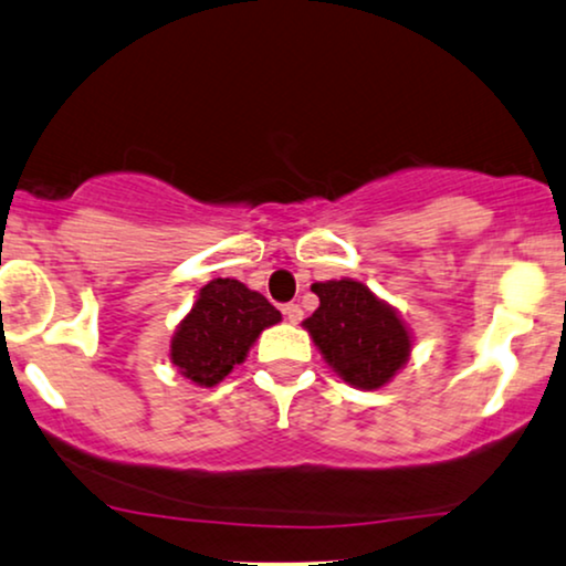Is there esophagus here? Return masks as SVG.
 <instances>
[{"label": "esophagus", "instance_id": "34e87169", "mask_svg": "<svg viewBox=\"0 0 566 566\" xmlns=\"http://www.w3.org/2000/svg\"><path fill=\"white\" fill-rule=\"evenodd\" d=\"M282 313L290 324H300V321H303V307H300L297 303H287L282 307Z\"/></svg>", "mask_w": 566, "mask_h": 566}]
</instances>
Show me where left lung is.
<instances>
[{
    "instance_id": "1",
    "label": "left lung",
    "mask_w": 566,
    "mask_h": 566,
    "mask_svg": "<svg viewBox=\"0 0 566 566\" xmlns=\"http://www.w3.org/2000/svg\"><path fill=\"white\" fill-rule=\"evenodd\" d=\"M311 290L318 307L303 328L342 381L374 391L407 366L412 332L395 305L349 276L316 282Z\"/></svg>"
}]
</instances>
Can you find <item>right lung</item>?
<instances>
[{
    "instance_id": "add662e5",
    "label": "right lung",
    "mask_w": 566,
    "mask_h": 566,
    "mask_svg": "<svg viewBox=\"0 0 566 566\" xmlns=\"http://www.w3.org/2000/svg\"><path fill=\"white\" fill-rule=\"evenodd\" d=\"M279 321L282 313L261 292L238 279H211L171 334L169 360L190 384L211 389L245 363L263 328Z\"/></svg>"
}]
</instances>
